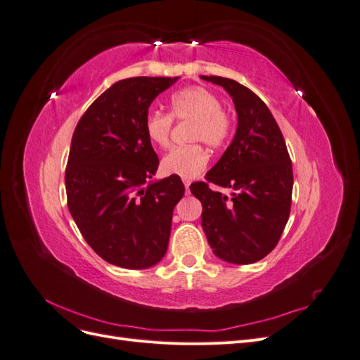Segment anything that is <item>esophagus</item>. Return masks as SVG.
Returning a JSON list of instances; mask_svg holds the SVG:
<instances>
[{
	"instance_id": "obj_1",
	"label": "esophagus",
	"mask_w": 360,
	"mask_h": 360,
	"mask_svg": "<svg viewBox=\"0 0 360 360\" xmlns=\"http://www.w3.org/2000/svg\"><path fill=\"white\" fill-rule=\"evenodd\" d=\"M183 183H184V188H186V193H189V186H191V180H188V179H183Z\"/></svg>"
}]
</instances>
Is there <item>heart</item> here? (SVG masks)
<instances>
[{
    "instance_id": "heart-1",
    "label": "heart",
    "mask_w": 360,
    "mask_h": 360,
    "mask_svg": "<svg viewBox=\"0 0 360 360\" xmlns=\"http://www.w3.org/2000/svg\"><path fill=\"white\" fill-rule=\"evenodd\" d=\"M171 115L151 111L146 117L144 130L151 144L165 148L169 146L172 118L179 122L191 120L189 139L204 141L213 148L222 147L230 136L231 123L222 111V102L213 91L204 86H188L174 93L169 99ZM209 163V153L201 144L176 147L162 158L160 169L168 176L181 179L197 177Z\"/></svg>"
}]
</instances>
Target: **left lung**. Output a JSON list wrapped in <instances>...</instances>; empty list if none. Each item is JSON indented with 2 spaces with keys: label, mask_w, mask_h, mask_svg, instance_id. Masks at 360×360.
Returning a JSON list of instances; mask_svg holds the SVG:
<instances>
[{
  "label": "left lung",
  "mask_w": 360,
  "mask_h": 360,
  "mask_svg": "<svg viewBox=\"0 0 360 360\" xmlns=\"http://www.w3.org/2000/svg\"><path fill=\"white\" fill-rule=\"evenodd\" d=\"M233 97L237 129L230 147L204 181L191 184L202 204L201 225L216 257L233 264L257 263L278 245L287 225L292 167L284 136L259 97L237 81L201 76ZM230 187L228 199L208 183Z\"/></svg>",
  "instance_id": "obj_1"
}]
</instances>
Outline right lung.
Listing matches in <instances>:
<instances>
[{"mask_svg":"<svg viewBox=\"0 0 360 360\" xmlns=\"http://www.w3.org/2000/svg\"><path fill=\"white\" fill-rule=\"evenodd\" d=\"M176 78H127L89 106L76 126L66 167L68 205L85 242L110 264L147 269L165 255L179 176L148 181L159 159L144 122Z\"/></svg>","mask_w":360,"mask_h":360,"instance_id":"add662e5","label":"right lung"}]
</instances>
